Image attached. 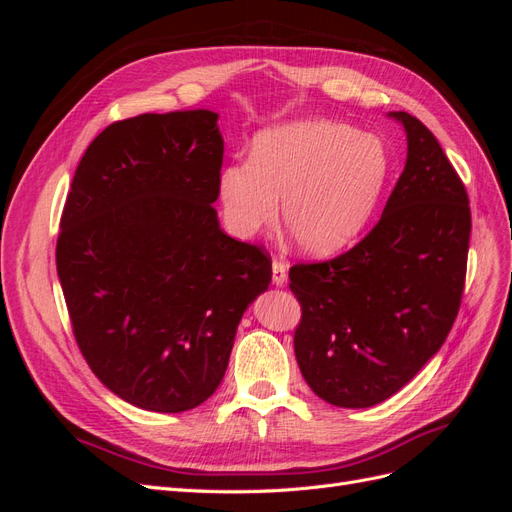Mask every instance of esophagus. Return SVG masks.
Returning <instances> with one entry per match:
<instances>
[{
	"instance_id": "34e87169",
	"label": "esophagus",
	"mask_w": 512,
	"mask_h": 512,
	"mask_svg": "<svg viewBox=\"0 0 512 512\" xmlns=\"http://www.w3.org/2000/svg\"><path fill=\"white\" fill-rule=\"evenodd\" d=\"M271 271H273V284L275 286H284L288 282V265H286V262L273 260Z\"/></svg>"
}]
</instances>
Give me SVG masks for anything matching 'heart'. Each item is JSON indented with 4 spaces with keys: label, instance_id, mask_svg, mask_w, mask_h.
Wrapping results in <instances>:
<instances>
[{
    "label": "heart",
    "instance_id": "obj_1",
    "mask_svg": "<svg viewBox=\"0 0 512 512\" xmlns=\"http://www.w3.org/2000/svg\"><path fill=\"white\" fill-rule=\"evenodd\" d=\"M391 177L376 134L329 119H303L256 134L250 160L220 170L224 222L241 239L275 224L307 256L344 250L369 224Z\"/></svg>",
    "mask_w": 512,
    "mask_h": 512
}]
</instances>
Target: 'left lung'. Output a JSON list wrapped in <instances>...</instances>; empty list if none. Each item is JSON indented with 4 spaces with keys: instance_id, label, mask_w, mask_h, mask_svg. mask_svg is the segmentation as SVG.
Masks as SVG:
<instances>
[{
    "instance_id": "1",
    "label": "left lung",
    "mask_w": 512,
    "mask_h": 512,
    "mask_svg": "<svg viewBox=\"0 0 512 512\" xmlns=\"http://www.w3.org/2000/svg\"><path fill=\"white\" fill-rule=\"evenodd\" d=\"M389 117L404 126L408 156L380 222L350 252L290 269L299 369L339 408L376 406L406 386L442 348L466 282V188L421 121Z\"/></svg>"
}]
</instances>
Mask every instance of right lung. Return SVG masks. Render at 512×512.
<instances>
[{
  "label": "right lung",
  "mask_w": 512,
  "mask_h": 512,
  "mask_svg": "<svg viewBox=\"0 0 512 512\" xmlns=\"http://www.w3.org/2000/svg\"><path fill=\"white\" fill-rule=\"evenodd\" d=\"M220 115L111 123L76 168L57 275L76 344L128 404L185 412L218 389L245 309L271 284L256 245L220 228Z\"/></svg>",
  "instance_id": "right-lung-1"
}]
</instances>
